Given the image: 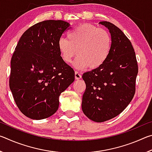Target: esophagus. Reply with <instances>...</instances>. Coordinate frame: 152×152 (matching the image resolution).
I'll return each mask as SVG.
<instances>
[{"label":"esophagus","instance_id":"obj_1","mask_svg":"<svg viewBox=\"0 0 152 152\" xmlns=\"http://www.w3.org/2000/svg\"><path fill=\"white\" fill-rule=\"evenodd\" d=\"M82 78V76H81V74H80L78 72H77V71H76L75 72V79L76 80H79V79H80Z\"/></svg>","mask_w":152,"mask_h":152}]
</instances>
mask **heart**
<instances>
[{"mask_svg": "<svg viewBox=\"0 0 152 152\" xmlns=\"http://www.w3.org/2000/svg\"><path fill=\"white\" fill-rule=\"evenodd\" d=\"M112 39L107 30L90 24L77 26L67 34L66 38H60L58 50L66 63H71L76 54L74 66L79 70L90 66L91 69L99 68L109 57Z\"/></svg>", "mask_w": 152, "mask_h": 152, "instance_id": "obj_1", "label": "heart"}]
</instances>
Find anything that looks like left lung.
I'll list each match as a JSON object with an SVG mask.
<instances>
[{
    "mask_svg": "<svg viewBox=\"0 0 152 152\" xmlns=\"http://www.w3.org/2000/svg\"><path fill=\"white\" fill-rule=\"evenodd\" d=\"M99 24L109 30L111 49L101 66L82 75L86 88L82 109L88 119L101 123L117 116L132 101L138 66L132 43L122 31L110 22Z\"/></svg>",
    "mask_w": 152,
    "mask_h": 152,
    "instance_id": "left-lung-1",
    "label": "left lung"
}]
</instances>
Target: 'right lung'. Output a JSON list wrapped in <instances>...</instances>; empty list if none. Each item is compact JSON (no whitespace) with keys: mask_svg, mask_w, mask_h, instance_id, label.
I'll use <instances>...</instances> for the list:
<instances>
[{"mask_svg":"<svg viewBox=\"0 0 152 152\" xmlns=\"http://www.w3.org/2000/svg\"><path fill=\"white\" fill-rule=\"evenodd\" d=\"M70 25L61 20L38 23L22 35L15 48L9 86L18 108L30 119L54 114L60 94L74 81V70L62 60L57 47Z\"/></svg>","mask_w":152,"mask_h":152,"instance_id":"1","label":"right lung"}]
</instances>
